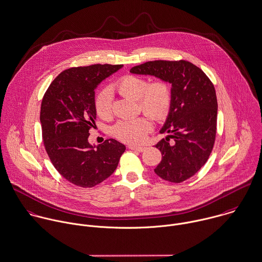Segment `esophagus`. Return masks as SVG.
<instances>
[{
  "label": "esophagus",
  "mask_w": 262,
  "mask_h": 262,
  "mask_svg": "<svg viewBox=\"0 0 262 262\" xmlns=\"http://www.w3.org/2000/svg\"><path fill=\"white\" fill-rule=\"evenodd\" d=\"M128 148H129V149H132V150L139 151V152H142V151L145 150V147H143V146H137V145H129Z\"/></svg>",
  "instance_id": "obj_1"
}]
</instances>
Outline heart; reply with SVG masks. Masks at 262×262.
Instances as JSON below:
<instances>
[{"mask_svg": "<svg viewBox=\"0 0 262 262\" xmlns=\"http://www.w3.org/2000/svg\"><path fill=\"white\" fill-rule=\"evenodd\" d=\"M114 86L121 95L136 99L139 108L152 119L161 121L168 117L172 106L173 91L167 80L156 79L148 82L145 77L129 74L119 78ZM94 108L99 118L103 120L112 118L113 96L110 89L104 88L97 93L94 98ZM151 129L150 119L141 116L118 122L113 128V134L123 142L138 144L145 139Z\"/></svg>", "mask_w": 262, "mask_h": 262, "instance_id": "1", "label": "heart"}]
</instances>
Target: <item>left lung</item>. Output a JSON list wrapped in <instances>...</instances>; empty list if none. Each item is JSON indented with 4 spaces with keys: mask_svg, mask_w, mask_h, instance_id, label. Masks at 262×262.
Returning <instances> with one entry per match:
<instances>
[{
    "mask_svg": "<svg viewBox=\"0 0 262 262\" xmlns=\"http://www.w3.org/2000/svg\"><path fill=\"white\" fill-rule=\"evenodd\" d=\"M130 72L154 75L172 84V106L161 130L171 135L156 145L163 158L155 173L172 183L191 178L207 162L215 141L217 100L212 82L185 60L149 61Z\"/></svg>",
    "mask_w": 262,
    "mask_h": 262,
    "instance_id": "obj_1",
    "label": "left lung"
}]
</instances>
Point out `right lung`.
Here are the masks:
<instances>
[{
  "mask_svg": "<svg viewBox=\"0 0 262 262\" xmlns=\"http://www.w3.org/2000/svg\"><path fill=\"white\" fill-rule=\"evenodd\" d=\"M122 65L95 64L60 73L47 89L40 106L42 140L56 170L70 183L91 188L115 172L126 147L106 139L89 144L94 125V89Z\"/></svg>",
  "mask_w": 262,
  "mask_h": 262,
  "instance_id": "add662e5",
  "label": "right lung"
}]
</instances>
